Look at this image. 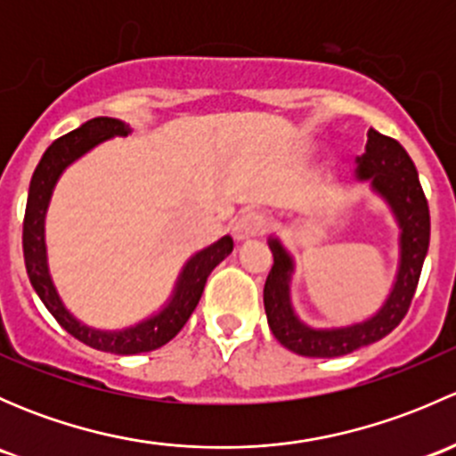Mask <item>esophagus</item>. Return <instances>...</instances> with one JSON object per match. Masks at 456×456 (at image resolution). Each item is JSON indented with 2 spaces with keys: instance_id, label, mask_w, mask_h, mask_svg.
<instances>
[{
  "instance_id": "34e87169",
  "label": "esophagus",
  "mask_w": 456,
  "mask_h": 456,
  "mask_svg": "<svg viewBox=\"0 0 456 456\" xmlns=\"http://www.w3.org/2000/svg\"><path fill=\"white\" fill-rule=\"evenodd\" d=\"M266 229V218L260 211H245L242 216H238L236 223H233V238L236 240H251V238L262 236Z\"/></svg>"
}]
</instances>
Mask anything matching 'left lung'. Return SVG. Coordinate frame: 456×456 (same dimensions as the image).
Here are the masks:
<instances>
[{"label": "left lung", "instance_id": "obj_1", "mask_svg": "<svg viewBox=\"0 0 456 456\" xmlns=\"http://www.w3.org/2000/svg\"><path fill=\"white\" fill-rule=\"evenodd\" d=\"M355 181L369 183L370 190L390 207L399 227V265L393 289L375 315L348 326L315 329L305 324L291 305L293 256L278 238H269L273 266L265 282V311L271 333L289 351L305 357H339L379 342L408 314L428 242H430V211L421 190L415 163L402 145L390 136L369 130L364 154L355 159Z\"/></svg>", "mask_w": 456, "mask_h": 456}]
</instances>
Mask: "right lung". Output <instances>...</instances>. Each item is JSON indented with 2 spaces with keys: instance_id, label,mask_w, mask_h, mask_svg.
Masks as SVG:
<instances>
[{
  "instance_id": "obj_1",
  "label": "right lung",
  "mask_w": 456,
  "mask_h": 456,
  "mask_svg": "<svg viewBox=\"0 0 456 456\" xmlns=\"http://www.w3.org/2000/svg\"><path fill=\"white\" fill-rule=\"evenodd\" d=\"M130 132V126H126L118 118L96 117L86 121L77 130L68 132L61 139L54 141L44 151L35 174H32L24 216V260L30 284L37 291V296L41 297L45 309L53 314L54 320L72 338L87 344V346L96 348V351L114 353V355L150 353L160 348L163 344H167L172 338H176L178 330L185 326V322L194 314L209 273L233 251L232 236H223L214 245L196 251L185 262V266H183L167 305L159 314L145 317L139 324L127 326V329H92V326L77 320L66 309V305L59 297L57 287L53 282V275H50L48 254H45V214H48V205L50 199H53L54 185H57L59 176L66 172V167H70L75 160H79L81 156L87 154L92 147L101 145V142L108 139H114V136H127Z\"/></svg>"
}]
</instances>
